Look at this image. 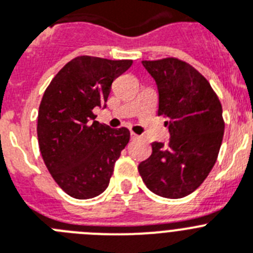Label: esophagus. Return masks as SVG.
Returning <instances> with one entry per match:
<instances>
[{"mask_svg": "<svg viewBox=\"0 0 253 253\" xmlns=\"http://www.w3.org/2000/svg\"><path fill=\"white\" fill-rule=\"evenodd\" d=\"M139 135H137V133H135L133 132V131H131V139L132 140H136V139H139Z\"/></svg>", "mask_w": 253, "mask_h": 253, "instance_id": "obj_1", "label": "esophagus"}]
</instances>
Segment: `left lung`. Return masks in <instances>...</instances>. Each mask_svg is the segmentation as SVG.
<instances>
[{"label": "left lung", "mask_w": 253, "mask_h": 253, "mask_svg": "<svg viewBox=\"0 0 253 253\" xmlns=\"http://www.w3.org/2000/svg\"><path fill=\"white\" fill-rule=\"evenodd\" d=\"M156 80L158 116L166 118L169 144L152 143L139 165L146 188L165 198H182L198 188L215 166L225 122L218 96L194 67L177 58L143 60Z\"/></svg>", "instance_id": "8db88e82"}]
</instances>
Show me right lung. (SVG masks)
Wrapping results in <instances>:
<instances>
[{
    "label": "right lung",
    "instance_id": "1",
    "mask_svg": "<svg viewBox=\"0 0 253 253\" xmlns=\"http://www.w3.org/2000/svg\"><path fill=\"white\" fill-rule=\"evenodd\" d=\"M131 64L132 60L82 55L61 68L44 90L38 110V145L52 179L73 198L101 194L130 141L126 127L113 130L92 121V109L105 107L113 81Z\"/></svg>",
    "mask_w": 253,
    "mask_h": 253
}]
</instances>
